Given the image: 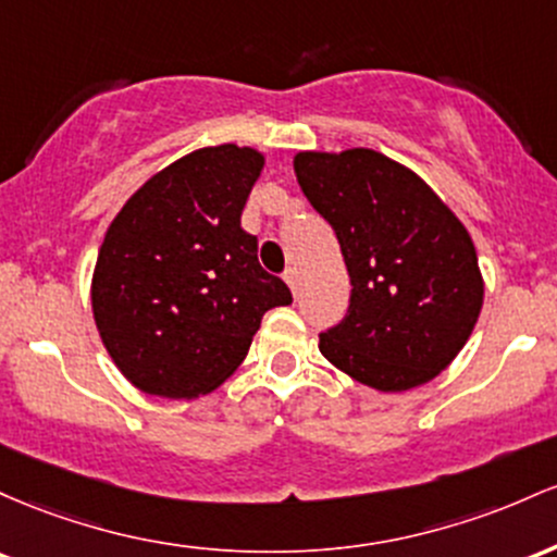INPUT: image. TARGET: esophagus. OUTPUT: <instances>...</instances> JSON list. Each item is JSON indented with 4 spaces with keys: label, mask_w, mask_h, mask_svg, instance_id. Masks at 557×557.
I'll use <instances>...</instances> for the list:
<instances>
[{
    "label": "esophagus",
    "mask_w": 557,
    "mask_h": 557,
    "mask_svg": "<svg viewBox=\"0 0 557 557\" xmlns=\"http://www.w3.org/2000/svg\"><path fill=\"white\" fill-rule=\"evenodd\" d=\"M284 281H286V284H289L292 295H297V289H299V276H297V268H289V271L284 273Z\"/></svg>",
    "instance_id": "34e87169"
}]
</instances>
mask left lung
Here are the masks:
<instances>
[{
	"instance_id": "1",
	"label": "left lung",
	"mask_w": 557,
	"mask_h": 557,
	"mask_svg": "<svg viewBox=\"0 0 557 557\" xmlns=\"http://www.w3.org/2000/svg\"><path fill=\"white\" fill-rule=\"evenodd\" d=\"M295 173L345 255L347 315L318 349L379 392L440 376L484 302L476 247L455 212L410 168L373 149L299 152Z\"/></svg>"
}]
</instances>
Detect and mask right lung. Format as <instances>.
I'll list each match as a JSON object with an SVG mask.
<instances>
[{"mask_svg": "<svg viewBox=\"0 0 557 557\" xmlns=\"http://www.w3.org/2000/svg\"><path fill=\"white\" fill-rule=\"evenodd\" d=\"M265 158L205 147L154 173L110 223L91 278L102 345L136 389L195 399L247 358L289 286L262 271L258 236L242 228Z\"/></svg>", "mask_w": 557, "mask_h": 557, "instance_id": "add662e5", "label": "right lung"}]
</instances>
